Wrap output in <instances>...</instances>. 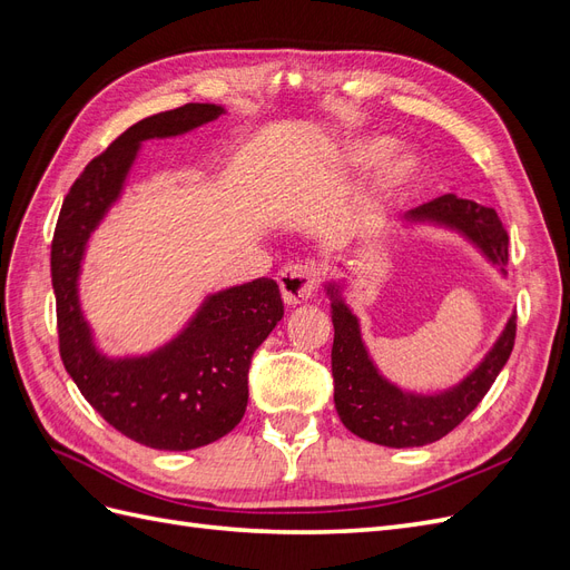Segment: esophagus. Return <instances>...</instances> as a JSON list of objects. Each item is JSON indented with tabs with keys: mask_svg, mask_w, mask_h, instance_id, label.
<instances>
[{
	"mask_svg": "<svg viewBox=\"0 0 570 570\" xmlns=\"http://www.w3.org/2000/svg\"><path fill=\"white\" fill-rule=\"evenodd\" d=\"M285 304H299L314 295L321 285V271L314 264H292L278 273Z\"/></svg>",
	"mask_w": 570,
	"mask_h": 570,
	"instance_id": "34e87169",
	"label": "esophagus"
}]
</instances>
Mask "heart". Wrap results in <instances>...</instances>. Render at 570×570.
Segmentation results:
<instances>
[{"label": "heart", "mask_w": 570, "mask_h": 570, "mask_svg": "<svg viewBox=\"0 0 570 570\" xmlns=\"http://www.w3.org/2000/svg\"><path fill=\"white\" fill-rule=\"evenodd\" d=\"M385 149H387L385 142H373V145H366L364 149H361L358 157H361V159H377ZM416 170H419L416 161H413L411 157H400V159H396V161L385 170L383 187H385V189H400V187H404L409 180H413V176H416Z\"/></svg>", "instance_id": "1"}]
</instances>
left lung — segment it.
Here are the masks:
<instances>
[{
  "label": "left lung",
  "instance_id": "8db88e82",
  "mask_svg": "<svg viewBox=\"0 0 570 570\" xmlns=\"http://www.w3.org/2000/svg\"><path fill=\"white\" fill-rule=\"evenodd\" d=\"M406 220H430L454 228L480 247L492 264L504 273L509 262V235L490 206H480L456 195H442L406 214ZM333 297V383L335 409L344 428L354 435L385 446H423L444 438L469 416L497 381L511 356L515 340V316L509 318L482 364L463 381L442 394H411L387 383L377 373L361 342L358 321L337 295Z\"/></svg>",
  "mask_w": 570,
  "mask_h": 570
}]
</instances>
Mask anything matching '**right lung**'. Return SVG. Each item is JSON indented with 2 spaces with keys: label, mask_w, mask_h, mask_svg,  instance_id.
Returning <instances> with one entry per match:
<instances>
[{
  "label": "right lung",
  "mask_w": 570,
  "mask_h": 570,
  "mask_svg": "<svg viewBox=\"0 0 570 570\" xmlns=\"http://www.w3.org/2000/svg\"><path fill=\"white\" fill-rule=\"evenodd\" d=\"M218 105H185L137 120L85 166L68 189L51 239L59 354L90 406L118 433L151 450L187 452L228 435L247 409V375L258 344L285 314L281 289L256 278L212 295L166 347L149 356H101L78 304L85 243L124 189L142 140L218 118Z\"/></svg>",
  "instance_id": "add662e5"
}]
</instances>
